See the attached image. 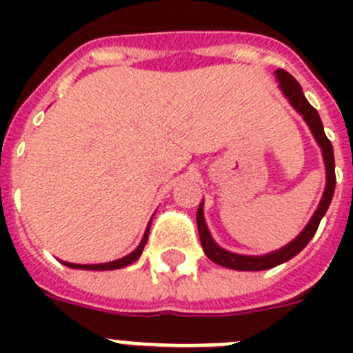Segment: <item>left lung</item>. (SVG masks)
Segmentation results:
<instances>
[{"label":"left lung","instance_id":"8db88e82","mask_svg":"<svg viewBox=\"0 0 353 353\" xmlns=\"http://www.w3.org/2000/svg\"><path fill=\"white\" fill-rule=\"evenodd\" d=\"M276 77L279 81V88L283 90L285 97L288 99L290 104L297 109V113H301L304 117L305 123L310 125L311 132H313L314 139L322 148L323 162H325V173H327V183L325 191H323L322 201L318 205L316 212L313 214L311 221L307 223V226L299 233L297 239H293L290 244H286L285 248L277 249V251L269 252V254H263V256H244V254H235V252H230L226 249L219 248L215 244L214 239L210 236L208 232L207 223H205L203 217V203L199 205L198 214H196V221H198V232H199V240H201V248H203L205 254L210 258L214 263L221 265V267H228V269L233 270H267L277 267V265L285 263V261L292 260L295 254L302 251L305 245L310 244V240L313 239L314 233L318 230V224L322 221V217L325 215L327 208L330 205V199L334 196L336 189V173H334V150L332 145L327 139L325 132H323L322 120H320V114H318L316 109L307 102V99L302 93L301 84L295 81V77L292 74H288L283 68H277Z\"/></svg>","mask_w":353,"mask_h":353}]
</instances>
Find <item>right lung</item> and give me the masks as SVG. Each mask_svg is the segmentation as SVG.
<instances>
[{
  "mask_svg": "<svg viewBox=\"0 0 353 353\" xmlns=\"http://www.w3.org/2000/svg\"><path fill=\"white\" fill-rule=\"evenodd\" d=\"M148 232H150V224H148V228H146L145 235H143V240L139 242L138 248L134 249L130 254H127V256L120 258V260L109 261V263H97V265H79V263H68V261H61V263L67 265V267H70V269H81V270H117V269H121V267H127V265L134 263V261L141 256L146 240H148Z\"/></svg>",
  "mask_w": 353,
  "mask_h": 353,
  "instance_id": "obj_1",
  "label": "right lung"
}]
</instances>
